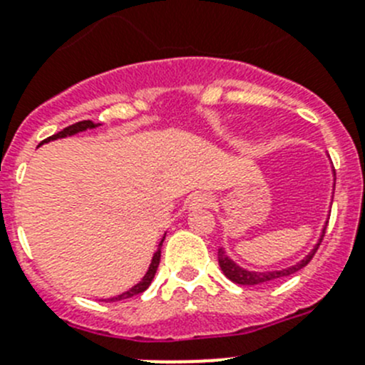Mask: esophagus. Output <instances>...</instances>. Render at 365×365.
<instances>
[{"instance_id": "esophagus-1", "label": "esophagus", "mask_w": 365, "mask_h": 365, "mask_svg": "<svg viewBox=\"0 0 365 365\" xmlns=\"http://www.w3.org/2000/svg\"><path fill=\"white\" fill-rule=\"evenodd\" d=\"M212 196L210 194H205V192H197L190 197L189 201V207L190 208H201V207H210L212 205Z\"/></svg>"}]
</instances>
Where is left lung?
<instances>
[{
  "label": "left lung",
  "mask_w": 365,
  "mask_h": 365,
  "mask_svg": "<svg viewBox=\"0 0 365 365\" xmlns=\"http://www.w3.org/2000/svg\"><path fill=\"white\" fill-rule=\"evenodd\" d=\"M328 225V222H327ZM324 237V230H323V235H321V240H323ZM321 240L317 242V246L314 247L312 251H310L309 255H307L305 258H303L299 264L292 265V267H287V269H282V271H265V272H255V271H246V269L239 267L237 264H233L232 260H230L228 257L225 255V251L219 250L217 251V260H219V265H221V271L225 272V277L230 278L232 282H235V284L239 285H258V284H267V282L271 280H277V278H284V277H289V274H294L296 271H299L302 267H305L307 264H309L310 260H312V257L316 255L317 247H319Z\"/></svg>",
  "instance_id": "obj_1"
}]
</instances>
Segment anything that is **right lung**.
Here are the masks:
<instances>
[{
    "mask_svg": "<svg viewBox=\"0 0 365 365\" xmlns=\"http://www.w3.org/2000/svg\"><path fill=\"white\" fill-rule=\"evenodd\" d=\"M94 126H98V125H94L93 121H80V123H74V125L66 126V128H63L62 132H58V133H55V135H51V137H48V139H44L41 144L48 143V140L62 139V137H67V135H74V133L83 132V130H87V128H94ZM162 242H164V240H162ZM162 242H160V246H162ZM158 264H160V250H158L157 253H155L153 260H151V264H150V269H148V272H146V274H144L143 280H140L139 284L135 285V287H132V289H130V291L123 292V294L115 296V298H110V299H108V302H121V299L132 298V296H137V294H140V292L146 291V289L151 285V282H153V277H155V272H157Z\"/></svg>",
    "mask_w": 365,
    "mask_h": 365,
    "instance_id": "obj_1",
    "label": "right lung"
}]
</instances>
